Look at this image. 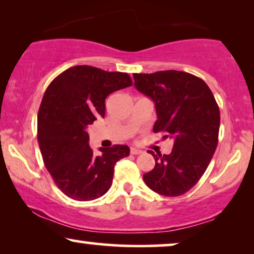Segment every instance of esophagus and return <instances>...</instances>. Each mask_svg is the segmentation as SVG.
Listing matches in <instances>:
<instances>
[{
    "instance_id": "1",
    "label": "esophagus",
    "mask_w": 254,
    "mask_h": 254,
    "mask_svg": "<svg viewBox=\"0 0 254 254\" xmlns=\"http://www.w3.org/2000/svg\"><path fill=\"white\" fill-rule=\"evenodd\" d=\"M142 150H140V149H136V148H130V154L131 155H140L142 154Z\"/></svg>"
}]
</instances>
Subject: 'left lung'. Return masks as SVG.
<instances>
[{
	"label": "left lung",
	"instance_id": "1",
	"mask_svg": "<svg viewBox=\"0 0 254 254\" xmlns=\"http://www.w3.org/2000/svg\"><path fill=\"white\" fill-rule=\"evenodd\" d=\"M134 85L155 103L154 131L172 138L169 155L155 154V168L143 175L149 189L179 196L199 182L218 142L220 109L209 86L196 76L178 70L134 74Z\"/></svg>",
	"mask_w": 254,
	"mask_h": 254
}]
</instances>
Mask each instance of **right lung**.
<instances>
[{
	"instance_id": "add662e5",
	"label": "right lung",
	"mask_w": 254,
	"mask_h": 254,
	"mask_svg": "<svg viewBox=\"0 0 254 254\" xmlns=\"http://www.w3.org/2000/svg\"><path fill=\"white\" fill-rule=\"evenodd\" d=\"M133 84L127 72L75 65L48 85L38 112V143L44 164L55 185L77 201L103 196L110 190L116 163L129 148L116 144L100 148L96 156L86 128L105 116V99Z\"/></svg>"
}]
</instances>
